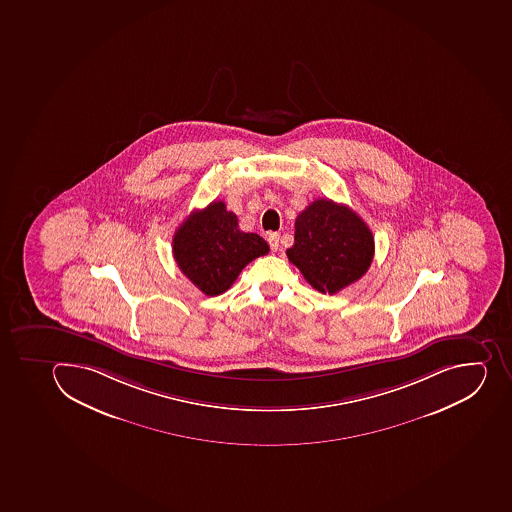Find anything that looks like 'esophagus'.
I'll list each match as a JSON object with an SVG mask.
<instances>
[{"mask_svg":"<svg viewBox=\"0 0 512 512\" xmlns=\"http://www.w3.org/2000/svg\"><path fill=\"white\" fill-rule=\"evenodd\" d=\"M279 240V233L274 232L267 235V243H269V246H271L272 251H277V249H279Z\"/></svg>","mask_w":512,"mask_h":512,"instance_id":"esophagus-1","label":"esophagus"}]
</instances>
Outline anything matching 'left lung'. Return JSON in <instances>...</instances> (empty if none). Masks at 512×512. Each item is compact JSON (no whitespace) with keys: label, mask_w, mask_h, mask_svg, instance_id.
Listing matches in <instances>:
<instances>
[{"label":"left lung","mask_w":512,"mask_h":512,"mask_svg":"<svg viewBox=\"0 0 512 512\" xmlns=\"http://www.w3.org/2000/svg\"><path fill=\"white\" fill-rule=\"evenodd\" d=\"M374 253V235L354 210L316 199L295 220L287 258L313 289L333 295L369 271Z\"/></svg>","instance_id":"1"}]
</instances>
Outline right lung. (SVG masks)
I'll list each match as a JSON object with an SVG mask.
<instances>
[{
  "instance_id": "right-lung-1",
  "label": "right lung",
  "mask_w": 512,
  "mask_h": 512,
  "mask_svg": "<svg viewBox=\"0 0 512 512\" xmlns=\"http://www.w3.org/2000/svg\"><path fill=\"white\" fill-rule=\"evenodd\" d=\"M269 253L256 233L241 232L238 218L222 200L194 210L173 236V256L200 292L215 297L232 287L253 259Z\"/></svg>"
}]
</instances>
